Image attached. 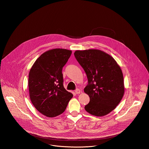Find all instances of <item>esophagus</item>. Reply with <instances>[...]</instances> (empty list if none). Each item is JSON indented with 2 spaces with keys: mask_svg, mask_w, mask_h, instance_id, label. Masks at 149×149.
<instances>
[{
  "mask_svg": "<svg viewBox=\"0 0 149 149\" xmlns=\"http://www.w3.org/2000/svg\"><path fill=\"white\" fill-rule=\"evenodd\" d=\"M81 92V91L79 89H76L75 90V93H76V94H80Z\"/></svg>",
  "mask_w": 149,
  "mask_h": 149,
  "instance_id": "esophagus-1",
  "label": "esophagus"
}]
</instances>
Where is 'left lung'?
I'll list each match as a JSON object with an SVG mask.
<instances>
[{"label":"left lung","instance_id":"obj_1","mask_svg":"<svg viewBox=\"0 0 149 149\" xmlns=\"http://www.w3.org/2000/svg\"><path fill=\"white\" fill-rule=\"evenodd\" d=\"M74 54L88 81L84 91L90 101L85 111L96 116L106 115L119 104L124 95L120 66L112 56L98 49L76 50Z\"/></svg>","mask_w":149,"mask_h":149}]
</instances>
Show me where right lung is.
Returning <instances> with one entry per match:
<instances>
[{
    "label": "right lung",
    "instance_id": "right-lung-1",
    "mask_svg": "<svg viewBox=\"0 0 149 149\" xmlns=\"http://www.w3.org/2000/svg\"><path fill=\"white\" fill-rule=\"evenodd\" d=\"M72 51L56 48L42 54L33 65L29 74L31 102L42 115L53 118L63 113L73 94L63 85V68Z\"/></svg>",
    "mask_w": 149,
    "mask_h": 149
}]
</instances>
